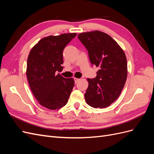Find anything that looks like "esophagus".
<instances>
[{
	"label": "esophagus",
	"mask_w": 154,
	"mask_h": 154,
	"mask_svg": "<svg viewBox=\"0 0 154 154\" xmlns=\"http://www.w3.org/2000/svg\"><path fill=\"white\" fill-rule=\"evenodd\" d=\"M74 82H75V83H77L78 82V81L80 80V79H79V78H74Z\"/></svg>",
	"instance_id": "obj_1"
}]
</instances>
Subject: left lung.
<instances>
[{
    "label": "left lung",
    "mask_w": 154,
    "mask_h": 154,
    "mask_svg": "<svg viewBox=\"0 0 154 154\" xmlns=\"http://www.w3.org/2000/svg\"><path fill=\"white\" fill-rule=\"evenodd\" d=\"M78 39L88 51L92 66L98 67L96 78H87V103L93 108H106L118 98L127 78V62L123 50L105 32H82Z\"/></svg>",
    "instance_id": "left-lung-1"
}]
</instances>
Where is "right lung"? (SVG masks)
I'll list each match as a JSON object with an SVG mask.
<instances>
[{
  "label": "right lung",
  "mask_w": 154,
  "mask_h": 154,
  "mask_svg": "<svg viewBox=\"0 0 154 154\" xmlns=\"http://www.w3.org/2000/svg\"><path fill=\"white\" fill-rule=\"evenodd\" d=\"M76 33L49 36L41 39L29 54L26 75L32 94L38 103L51 110H57L67 103L74 85L73 78H65L61 72L63 51Z\"/></svg>",
  "instance_id": "right-lung-1"
}]
</instances>
